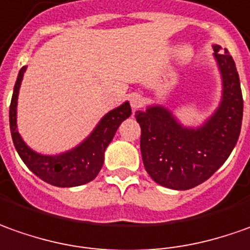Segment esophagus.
Instances as JSON below:
<instances>
[{
    "label": "esophagus",
    "mask_w": 250,
    "mask_h": 250,
    "mask_svg": "<svg viewBox=\"0 0 250 250\" xmlns=\"http://www.w3.org/2000/svg\"><path fill=\"white\" fill-rule=\"evenodd\" d=\"M144 103V100H142V97L139 96L138 93H134L130 96V104H131V108L134 111H137L138 108H141V105Z\"/></svg>",
    "instance_id": "1"
}]
</instances>
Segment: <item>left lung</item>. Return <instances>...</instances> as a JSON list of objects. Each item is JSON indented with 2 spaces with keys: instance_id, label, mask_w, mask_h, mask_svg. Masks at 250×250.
<instances>
[{
  "instance_id": "8db88e82",
  "label": "left lung",
  "mask_w": 250,
  "mask_h": 250,
  "mask_svg": "<svg viewBox=\"0 0 250 250\" xmlns=\"http://www.w3.org/2000/svg\"><path fill=\"white\" fill-rule=\"evenodd\" d=\"M220 50L213 45L223 81L222 101L203 125L183 127L160 105L135 112L145 169L164 188L188 190L205 182L223 166L238 141L244 112L239 76L231 54Z\"/></svg>"
}]
</instances>
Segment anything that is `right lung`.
<instances>
[{
    "mask_svg": "<svg viewBox=\"0 0 250 250\" xmlns=\"http://www.w3.org/2000/svg\"><path fill=\"white\" fill-rule=\"evenodd\" d=\"M25 68L27 67H23L19 72L9 106L12 139L19 156L38 178L57 188H74L93 181L103 168L105 149L111 144L119 125L131 115L130 104H122L119 108L108 112L89 137L72 150L57 156H43L34 152L25 145L19 134L16 125L19 89L23 81Z\"/></svg>",
    "mask_w": 250,
    "mask_h": 250,
    "instance_id": "add662e5",
    "label": "right lung"
}]
</instances>
